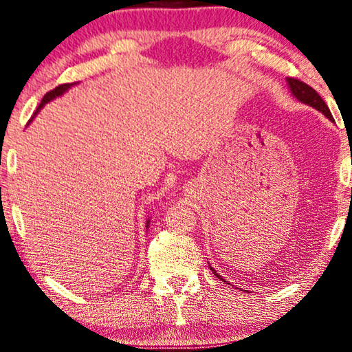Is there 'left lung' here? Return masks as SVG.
<instances>
[{
	"label": "left lung",
	"instance_id": "left-lung-1",
	"mask_svg": "<svg viewBox=\"0 0 352 352\" xmlns=\"http://www.w3.org/2000/svg\"><path fill=\"white\" fill-rule=\"evenodd\" d=\"M287 83H288L289 91H292V95L296 98L299 102H302V104H307V106L314 107V109H317L318 112H322V114L325 116L327 119L333 122V116H331L329 106L325 104V101L322 100L320 95H318V93L314 90L312 87L306 85V83L301 82V80H296V78H289V77L287 78ZM210 270H212V274L215 275V277L220 278V280H223V282H225V278L220 277V275L212 269V267H210Z\"/></svg>",
	"mask_w": 352,
	"mask_h": 352
}]
</instances>
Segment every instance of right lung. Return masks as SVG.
<instances>
[{"mask_svg":"<svg viewBox=\"0 0 352 352\" xmlns=\"http://www.w3.org/2000/svg\"><path fill=\"white\" fill-rule=\"evenodd\" d=\"M74 85H77V83H64V85H59V87H56V88H54V90H51L50 93H46V95L43 96V100H41V102H40L38 109H36V112H35V114H34V117H32V119L29 120V124H30V122H32V120H34V119H35V116H36V114H38V112H40V109H41V107H43V106L46 104V102H50V101H53V100H56V98L63 96V95H64V93H65V91H69V90H70V88H72ZM148 227H149V219L146 220V230H148Z\"/></svg>","mask_w":352,"mask_h":352,"instance_id":"obj_1","label":"right lung"}]
</instances>
